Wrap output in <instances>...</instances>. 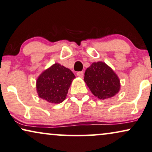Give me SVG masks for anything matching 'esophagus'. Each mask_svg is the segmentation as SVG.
Here are the masks:
<instances>
[{"mask_svg":"<svg viewBox=\"0 0 152 152\" xmlns=\"http://www.w3.org/2000/svg\"><path fill=\"white\" fill-rule=\"evenodd\" d=\"M76 75H77L78 76H79V77H80V78H83V76H84V72H77Z\"/></svg>","mask_w":152,"mask_h":152,"instance_id":"obj_1","label":"esophagus"}]
</instances>
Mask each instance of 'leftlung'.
I'll return each mask as SVG.
<instances>
[{"mask_svg":"<svg viewBox=\"0 0 152 152\" xmlns=\"http://www.w3.org/2000/svg\"><path fill=\"white\" fill-rule=\"evenodd\" d=\"M84 80L93 94L100 99L114 96L120 89V80L105 62H93L86 70Z\"/></svg>","mask_w":152,"mask_h":152,"instance_id":"left-lung-1","label":"left lung"}]
</instances>
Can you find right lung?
<instances>
[{
	"label": "right lung",
	"mask_w": 152,
	"mask_h": 152,
	"mask_svg": "<svg viewBox=\"0 0 152 152\" xmlns=\"http://www.w3.org/2000/svg\"><path fill=\"white\" fill-rule=\"evenodd\" d=\"M75 78L69 69L55 63L44 71L37 79L38 96L49 103L60 104L65 99L69 88Z\"/></svg>",
	"instance_id": "add662e5"
}]
</instances>
